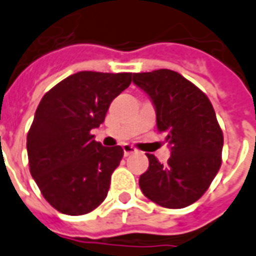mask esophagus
Wrapping results in <instances>:
<instances>
[{
  "mask_svg": "<svg viewBox=\"0 0 256 256\" xmlns=\"http://www.w3.org/2000/svg\"><path fill=\"white\" fill-rule=\"evenodd\" d=\"M122 148H123V153H124V156H130V154H133V153L137 152V149L132 146V145H128V144H124Z\"/></svg>",
  "mask_w": 256,
  "mask_h": 256,
  "instance_id": "1",
  "label": "esophagus"
}]
</instances>
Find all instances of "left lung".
<instances>
[{
    "instance_id": "8db88e82",
    "label": "left lung",
    "mask_w": 256,
    "mask_h": 256,
    "mask_svg": "<svg viewBox=\"0 0 256 256\" xmlns=\"http://www.w3.org/2000/svg\"><path fill=\"white\" fill-rule=\"evenodd\" d=\"M133 82L152 99L157 130L171 145L166 164L146 154L141 191L162 208H186L205 194L222 162L224 136L214 108L198 86L174 70L134 73Z\"/></svg>"
}]
</instances>
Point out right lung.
<instances>
[{"label": "right lung", "instance_id": "1", "mask_svg": "<svg viewBox=\"0 0 256 256\" xmlns=\"http://www.w3.org/2000/svg\"><path fill=\"white\" fill-rule=\"evenodd\" d=\"M130 82L132 73L78 72L42 98L27 134L30 172L60 213L86 214L106 200L123 149L96 142L90 130Z\"/></svg>", "mask_w": 256, "mask_h": 256}]
</instances>
